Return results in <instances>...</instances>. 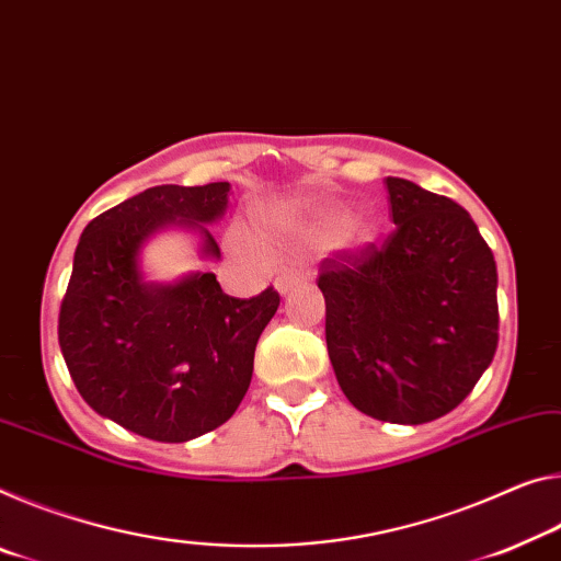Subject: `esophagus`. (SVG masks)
Instances as JSON below:
<instances>
[{
	"label": "esophagus",
	"mask_w": 561,
	"mask_h": 561,
	"mask_svg": "<svg viewBox=\"0 0 561 561\" xmlns=\"http://www.w3.org/2000/svg\"><path fill=\"white\" fill-rule=\"evenodd\" d=\"M299 282H301L299 274H282V277H277V282H274V287H277L279 295H289Z\"/></svg>",
	"instance_id": "34e87169"
}]
</instances>
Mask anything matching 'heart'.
<instances>
[{"instance_id": "heart-1", "label": "heart", "mask_w": 561, "mask_h": 561, "mask_svg": "<svg viewBox=\"0 0 561 561\" xmlns=\"http://www.w3.org/2000/svg\"><path fill=\"white\" fill-rule=\"evenodd\" d=\"M264 229L277 242L301 249L332 247L342 252H362L377 239V221L362 211L346 215L340 202L277 204L264 211ZM237 247L256 252V242L247 232L237 234Z\"/></svg>"}]
</instances>
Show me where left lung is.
I'll use <instances>...</instances> for the list:
<instances>
[{
    "mask_svg": "<svg viewBox=\"0 0 561 561\" xmlns=\"http://www.w3.org/2000/svg\"><path fill=\"white\" fill-rule=\"evenodd\" d=\"M387 242L322 262L327 352L344 397L392 424L465 402L500 340L496 264L467 209L387 176Z\"/></svg>",
    "mask_w": 561,
    "mask_h": 561,
    "instance_id": "1",
    "label": "left lung"
}]
</instances>
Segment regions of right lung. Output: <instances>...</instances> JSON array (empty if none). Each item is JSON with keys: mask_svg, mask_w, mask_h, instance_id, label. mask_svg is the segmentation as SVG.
Instances as JSON below:
<instances>
[{"mask_svg": "<svg viewBox=\"0 0 561 561\" xmlns=\"http://www.w3.org/2000/svg\"><path fill=\"white\" fill-rule=\"evenodd\" d=\"M229 190V182L152 186L79 237L59 312L61 357L84 402L139 437L190 442L225 424L279 307L272 287L252 299L225 295L211 272L145 277L141 252L167 229L192 232L202 260H219L207 227L225 217Z\"/></svg>", "mask_w": 561, "mask_h": 561, "instance_id": "1", "label": "right lung"}]
</instances>
